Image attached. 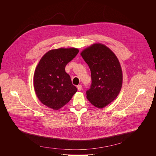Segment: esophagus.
<instances>
[{"label":"esophagus","instance_id":"obj_1","mask_svg":"<svg viewBox=\"0 0 156 156\" xmlns=\"http://www.w3.org/2000/svg\"><path fill=\"white\" fill-rule=\"evenodd\" d=\"M77 88H78V91H81L82 90V86L81 85H78L77 86Z\"/></svg>","mask_w":156,"mask_h":156}]
</instances>
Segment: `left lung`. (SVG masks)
Listing matches in <instances>:
<instances>
[{"mask_svg": "<svg viewBox=\"0 0 156 156\" xmlns=\"http://www.w3.org/2000/svg\"><path fill=\"white\" fill-rule=\"evenodd\" d=\"M81 55L91 73V85L86 98L94 106L102 108L114 101L122 86L123 75L115 54L104 44H94Z\"/></svg>", "mask_w": 156, "mask_h": 156, "instance_id": "1", "label": "left lung"}]
</instances>
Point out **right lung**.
<instances>
[{
	"label": "right lung",
	"mask_w": 156,
	"mask_h": 156,
	"mask_svg": "<svg viewBox=\"0 0 156 156\" xmlns=\"http://www.w3.org/2000/svg\"><path fill=\"white\" fill-rule=\"evenodd\" d=\"M79 50L59 48L48 51L40 60L34 75V88L39 100L54 110L67 104L76 93L65 66L73 60Z\"/></svg>",
	"instance_id": "obj_1"
}]
</instances>
